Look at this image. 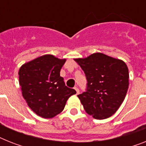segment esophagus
Instances as JSON below:
<instances>
[{
  "label": "esophagus",
  "instance_id": "obj_1",
  "mask_svg": "<svg viewBox=\"0 0 146 146\" xmlns=\"http://www.w3.org/2000/svg\"><path fill=\"white\" fill-rule=\"evenodd\" d=\"M74 90H76V92H77V95H78V94L80 93V90H79V89H78V87H74Z\"/></svg>",
  "mask_w": 146,
  "mask_h": 146
}]
</instances>
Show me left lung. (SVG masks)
Instances as JSON below:
<instances>
[{
    "mask_svg": "<svg viewBox=\"0 0 146 146\" xmlns=\"http://www.w3.org/2000/svg\"><path fill=\"white\" fill-rule=\"evenodd\" d=\"M86 75V92L78 97L88 114L104 119L117 111L127 93L129 74L122 60L102 53L74 60Z\"/></svg>",
    "mask_w": 146,
    "mask_h": 146,
    "instance_id": "obj_1",
    "label": "left lung"
}]
</instances>
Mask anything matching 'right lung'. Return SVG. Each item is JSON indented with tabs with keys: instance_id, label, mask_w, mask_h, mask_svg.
Here are the masks:
<instances>
[{
	"instance_id": "right-lung-1",
	"label": "right lung",
	"mask_w": 146,
	"mask_h": 146,
	"mask_svg": "<svg viewBox=\"0 0 146 146\" xmlns=\"http://www.w3.org/2000/svg\"><path fill=\"white\" fill-rule=\"evenodd\" d=\"M66 60L53 55L39 56L23 65L19 72L22 96L33 111L41 117L53 118L63 110L76 91L66 86L60 70Z\"/></svg>"
}]
</instances>
